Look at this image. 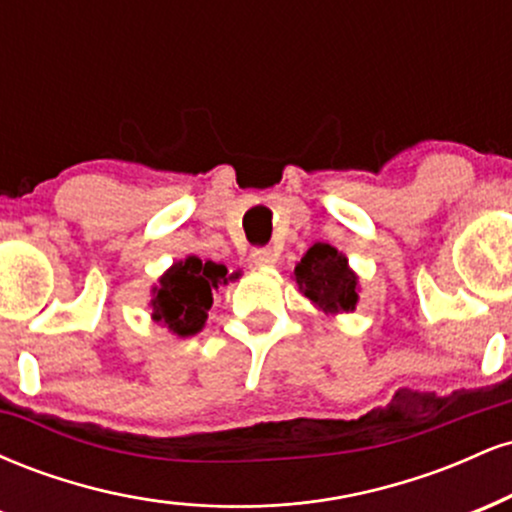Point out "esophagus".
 <instances>
[{
    "label": "esophagus",
    "instance_id": "esophagus-1",
    "mask_svg": "<svg viewBox=\"0 0 512 512\" xmlns=\"http://www.w3.org/2000/svg\"><path fill=\"white\" fill-rule=\"evenodd\" d=\"M250 260H252V264H255V267L267 269V267H274V264H276V255H274L272 248H255V250H252Z\"/></svg>",
    "mask_w": 512,
    "mask_h": 512
}]
</instances>
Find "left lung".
<instances>
[{
    "label": "left lung",
    "instance_id": "8db88e82",
    "mask_svg": "<svg viewBox=\"0 0 512 512\" xmlns=\"http://www.w3.org/2000/svg\"><path fill=\"white\" fill-rule=\"evenodd\" d=\"M298 289L325 315L351 313L358 303V276L349 260L327 243H315L293 269Z\"/></svg>",
    "mask_w": 512,
    "mask_h": 512
}]
</instances>
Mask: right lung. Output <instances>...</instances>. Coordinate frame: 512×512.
I'll use <instances>...</instances> for the list:
<instances>
[{
  "label": "right lung",
  "instance_id": "right-lung-1",
  "mask_svg": "<svg viewBox=\"0 0 512 512\" xmlns=\"http://www.w3.org/2000/svg\"><path fill=\"white\" fill-rule=\"evenodd\" d=\"M238 276L240 272L228 274L226 264L199 260L195 255L185 257L175 262L151 291V317L178 337L197 334L207 322L214 293Z\"/></svg>",
  "mask_w": 512,
  "mask_h": 512
}]
</instances>
